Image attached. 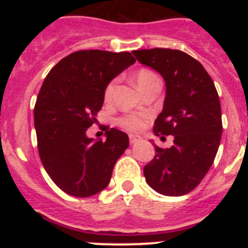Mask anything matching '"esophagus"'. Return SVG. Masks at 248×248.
Listing matches in <instances>:
<instances>
[{
	"label": "esophagus",
	"instance_id": "obj_1",
	"mask_svg": "<svg viewBox=\"0 0 248 248\" xmlns=\"http://www.w3.org/2000/svg\"><path fill=\"white\" fill-rule=\"evenodd\" d=\"M141 137H139V135H133L130 134L129 135V141H130V144H135V143H139V141H141Z\"/></svg>",
	"mask_w": 248,
	"mask_h": 248
}]
</instances>
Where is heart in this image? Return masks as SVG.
Returning <instances> with one entry per match:
<instances>
[{"label":"heart","mask_w":248,"mask_h":248,"mask_svg":"<svg viewBox=\"0 0 248 248\" xmlns=\"http://www.w3.org/2000/svg\"><path fill=\"white\" fill-rule=\"evenodd\" d=\"M155 80H159L157 79L156 74L153 73V72L149 71V69H140V71H138V73L135 74V82H137L140 91L143 88H145L146 85H149L150 83L155 82ZM115 87H117V80L115 79L111 80V82L105 87L104 99L107 100V102H109V100L113 98ZM118 124H119L122 128L126 129V130L138 131L143 128L145 122H144L143 117L137 115V114H130V115H124V117L119 118V119H118Z\"/></svg>","instance_id":"obj_1"}]
</instances>
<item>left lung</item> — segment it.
<instances>
[{"instance_id": "1", "label": "left lung", "mask_w": 248, "mask_h": 248, "mask_svg": "<svg viewBox=\"0 0 248 248\" xmlns=\"http://www.w3.org/2000/svg\"><path fill=\"white\" fill-rule=\"evenodd\" d=\"M141 64L165 80L163 111L154 123V134L174 135V145L155 146V156L144 166L151 189L166 196L189 194L214 163L222 133L221 105L211 77L199 61L169 48L133 50Z\"/></svg>"}]
</instances>
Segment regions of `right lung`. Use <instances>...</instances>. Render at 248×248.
<instances>
[{"label": "right lung", "mask_w": 248, "mask_h": 248, "mask_svg": "<svg viewBox=\"0 0 248 248\" xmlns=\"http://www.w3.org/2000/svg\"><path fill=\"white\" fill-rule=\"evenodd\" d=\"M135 62L129 52L78 50L46 77L34 105L41 161L59 189L88 198L108 186L117 160L129 146L125 133L111 128L105 140L87 137L97 122L105 87Z\"/></svg>", "instance_id": "right-lung-1"}]
</instances>
